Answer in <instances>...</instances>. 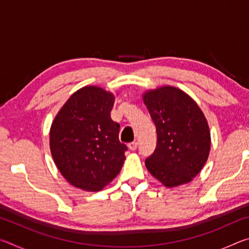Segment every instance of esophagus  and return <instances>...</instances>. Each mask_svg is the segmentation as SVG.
I'll use <instances>...</instances> for the list:
<instances>
[{
	"mask_svg": "<svg viewBox=\"0 0 249 249\" xmlns=\"http://www.w3.org/2000/svg\"><path fill=\"white\" fill-rule=\"evenodd\" d=\"M137 142H129L128 144V148L130 149V150H136L137 149Z\"/></svg>",
	"mask_w": 249,
	"mask_h": 249,
	"instance_id": "obj_1",
	"label": "esophagus"
}]
</instances>
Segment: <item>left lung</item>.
I'll return each instance as SVG.
<instances>
[{
    "label": "left lung",
    "mask_w": 249,
    "mask_h": 249,
    "mask_svg": "<svg viewBox=\"0 0 249 249\" xmlns=\"http://www.w3.org/2000/svg\"><path fill=\"white\" fill-rule=\"evenodd\" d=\"M157 130V147L147 170L167 188L191 182L209 158L211 133L199 105L179 88L162 86L142 93Z\"/></svg>",
    "instance_id": "left-lung-1"
}]
</instances>
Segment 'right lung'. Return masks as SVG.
<instances>
[{"label": "right lung", "instance_id": "right-lung-1", "mask_svg": "<svg viewBox=\"0 0 249 249\" xmlns=\"http://www.w3.org/2000/svg\"><path fill=\"white\" fill-rule=\"evenodd\" d=\"M117 94L86 86L71 94L50 126L49 146L61 176L83 191L98 192L120 174L127 147L112 111Z\"/></svg>", "mask_w": 249, "mask_h": 249}]
</instances>
